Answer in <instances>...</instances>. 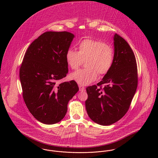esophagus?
<instances>
[{"label":"esophagus","mask_w":158,"mask_h":158,"mask_svg":"<svg viewBox=\"0 0 158 158\" xmlns=\"http://www.w3.org/2000/svg\"><path fill=\"white\" fill-rule=\"evenodd\" d=\"M79 89L80 91H83V90H85V87L81 85H79Z\"/></svg>","instance_id":"obj_1"}]
</instances>
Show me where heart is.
Instances as JSON below:
<instances>
[{"label":"heart","instance_id":"heart-1","mask_svg":"<svg viewBox=\"0 0 158 158\" xmlns=\"http://www.w3.org/2000/svg\"><path fill=\"white\" fill-rule=\"evenodd\" d=\"M78 50L68 48L66 60L72 69H77L86 60V68L78 70L70 75L72 80L80 85H87L97 77L106 75L113 67L115 52L113 47L100 40L87 38L81 41Z\"/></svg>","mask_w":158,"mask_h":158}]
</instances>
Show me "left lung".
<instances>
[{
	"mask_svg": "<svg viewBox=\"0 0 158 158\" xmlns=\"http://www.w3.org/2000/svg\"><path fill=\"white\" fill-rule=\"evenodd\" d=\"M115 57L111 70L97 85L86 88V109L90 119L101 125H110L128 111L137 89V66L128 43L115 34Z\"/></svg>",
	"mask_w": 158,
	"mask_h": 158,
	"instance_id": "8db88e82",
	"label": "left lung"
}]
</instances>
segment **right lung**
<instances>
[{
	"instance_id": "add662e5",
	"label": "right lung",
	"mask_w": 158,
	"mask_h": 158,
	"mask_svg": "<svg viewBox=\"0 0 158 158\" xmlns=\"http://www.w3.org/2000/svg\"><path fill=\"white\" fill-rule=\"evenodd\" d=\"M74 35L68 31H47L27 48L19 70L25 103L43 123L61 121L69 101L79 89L74 80L56 84L66 77V53Z\"/></svg>"
}]
</instances>
